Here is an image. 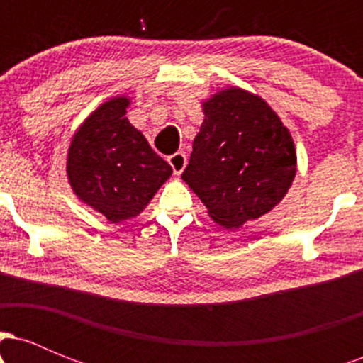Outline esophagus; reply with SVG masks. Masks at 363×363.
I'll return each mask as SVG.
<instances>
[{
  "instance_id": "1",
  "label": "esophagus",
  "mask_w": 363,
  "mask_h": 363,
  "mask_svg": "<svg viewBox=\"0 0 363 363\" xmlns=\"http://www.w3.org/2000/svg\"><path fill=\"white\" fill-rule=\"evenodd\" d=\"M169 164H170V167H172L176 176L182 174V170H184L186 164H187L186 153L184 152H177V153H174V155H170L169 157Z\"/></svg>"
}]
</instances>
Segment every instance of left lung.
Listing matches in <instances>:
<instances>
[{"label":"left lung","instance_id":"obj_1","mask_svg":"<svg viewBox=\"0 0 363 363\" xmlns=\"http://www.w3.org/2000/svg\"><path fill=\"white\" fill-rule=\"evenodd\" d=\"M182 181L225 228L268 213L294 182L297 155L290 131L261 97L225 89L203 104Z\"/></svg>","mask_w":363,"mask_h":363}]
</instances>
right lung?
<instances>
[{
    "label": "right lung",
    "instance_id": "right-lung-1",
    "mask_svg": "<svg viewBox=\"0 0 363 363\" xmlns=\"http://www.w3.org/2000/svg\"><path fill=\"white\" fill-rule=\"evenodd\" d=\"M129 99L114 97L78 128L68 150V179L74 194L112 223L140 215L172 167L131 126Z\"/></svg>",
    "mask_w": 363,
    "mask_h": 363
}]
</instances>
